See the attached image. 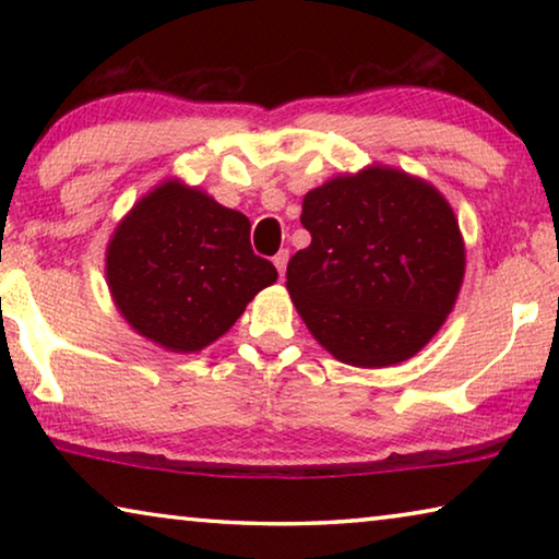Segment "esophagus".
<instances>
[{
    "mask_svg": "<svg viewBox=\"0 0 559 559\" xmlns=\"http://www.w3.org/2000/svg\"><path fill=\"white\" fill-rule=\"evenodd\" d=\"M273 266L278 269V273L283 276L286 273V266H288V249H281L276 257H273Z\"/></svg>",
    "mask_w": 559,
    "mask_h": 559,
    "instance_id": "1",
    "label": "esophagus"
}]
</instances>
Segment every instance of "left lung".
Segmentation results:
<instances>
[{
    "instance_id": "obj_1",
    "label": "left lung",
    "mask_w": 559,
    "mask_h": 559,
    "mask_svg": "<svg viewBox=\"0 0 559 559\" xmlns=\"http://www.w3.org/2000/svg\"><path fill=\"white\" fill-rule=\"evenodd\" d=\"M310 246L288 261L302 323L340 362L386 367L414 357L451 313L466 249L433 185L372 165L302 197Z\"/></svg>"
}]
</instances>
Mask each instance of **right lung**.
Segmentation results:
<instances>
[{
    "mask_svg": "<svg viewBox=\"0 0 559 559\" xmlns=\"http://www.w3.org/2000/svg\"><path fill=\"white\" fill-rule=\"evenodd\" d=\"M251 222L177 179L145 194L106 251L112 300L130 328L173 353L222 337L278 271L251 249Z\"/></svg>",
    "mask_w": 559,
    "mask_h": 559,
    "instance_id": "1",
    "label": "right lung"
}]
</instances>
